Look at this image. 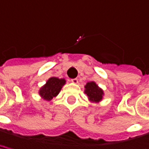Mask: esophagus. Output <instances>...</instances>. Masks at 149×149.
I'll return each mask as SVG.
<instances>
[{"mask_svg": "<svg viewBox=\"0 0 149 149\" xmlns=\"http://www.w3.org/2000/svg\"><path fill=\"white\" fill-rule=\"evenodd\" d=\"M71 81H72L73 84H77V82H78V79H77V78H72Z\"/></svg>", "mask_w": 149, "mask_h": 149, "instance_id": "1", "label": "esophagus"}]
</instances>
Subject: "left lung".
<instances>
[{
	"label": "left lung",
	"mask_w": 149,
	"mask_h": 149,
	"mask_svg": "<svg viewBox=\"0 0 149 149\" xmlns=\"http://www.w3.org/2000/svg\"><path fill=\"white\" fill-rule=\"evenodd\" d=\"M85 93L89 97L90 100L93 102H99L103 97V91L97 87V85L94 82L87 83L85 85Z\"/></svg>",
	"instance_id": "obj_1"
}]
</instances>
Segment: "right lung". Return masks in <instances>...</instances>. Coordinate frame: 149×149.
Listing matches in <instances>:
<instances>
[{
    "instance_id": "obj_1",
    "label": "right lung",
    "mask_w": 149,
    "mask_h": 149,
    "mask_svg": "<svg viewBox=\"0 0 149 149\" xmlns=\"http://www.w3.org/2000/svg\"><path fill=\"white\" fill-rule=\"evenodd\" d=\"M65 79H58V77H51L45 85L40 89V95L47 101L52 100L60 91L62 86L65 84Z\"/></svg>"
}]
</instances>
